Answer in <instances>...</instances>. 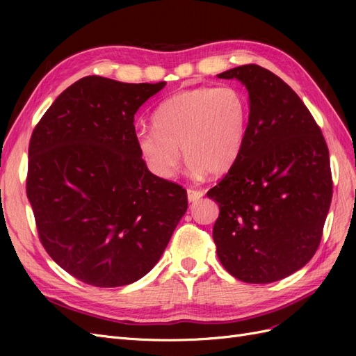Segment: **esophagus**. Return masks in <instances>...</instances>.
Wrapping results in <instances>:
<instances>
[{
    "label": "esophagus",
    "instance_id": "obj_1",
    "mask_svg": "<svg viewBox=\"0 0 356 356\" xmlns=\"http://www.w3.org/2000/svg\"><path fill=\"white\" fill-rule=\"evenodd\" d=\"M203 195H204V193L200 188H193V187L187 188V197H188L190 202H195V200L200 199Z\"/></svg>",
    "mask_w": 356,
    "mask_h": 356
}]
</instances>
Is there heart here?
Segmentation results:
<instances>
[{
    "label": "heart",
    "instance_id": "b5f03b06",
    "mask_svg": "<svg viewBox=\"0 0 356 356\" xmlns=\"http://www.w3.org/2000/svg\"><path fill=\"white\" fill-rule=\"evenodd\" d=\"M250 122V104L236 86H204L181 90L153 114L154 131L136 135L139 154L159 178H172L179 149L193 172L217 175L238 160Z\"/></svg>",
    "mask_w": 356,
    "mask_h": 356
}]
</instances>
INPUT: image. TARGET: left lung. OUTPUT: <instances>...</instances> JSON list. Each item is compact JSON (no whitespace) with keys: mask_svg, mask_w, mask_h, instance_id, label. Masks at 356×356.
I'll use <instances>...</instances> for the list:
<instances>
[{"mask_svg":"<svg viewBox=\"0 0 356 356\" xmlns=\"http://www.w3.org/2000/svg\"><path fill=\"white\" fill-rule=\"evenodd\" d=\"M250 95L242 152L207 195L220 207L212 238L221 264L248 284H270L315 255L330 203L328 147L307 106L255 63L218 74Z\"/></svg>","mask_w":356,"mask_h":356,"instance_id":"1","label":"left lung"}]
</instances>
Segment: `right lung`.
Returning a JSON list of instances; mask_svg holds the SVG:
<instances>
[{
  "instance_id": "right-lung-1",
  "label": "right lung",
  "mask_w": 356,
  "mask_h": 356,
  "mask_svg": "<svg viewBox=\"0 0 356 356\" xmlns=\"http://www.w3.org/2000/svg\"><path fill=\"white\" fill-rule=\"evenodd\" d=\"M165 84L83 77L32 132L26 195L38 238L84 284L114 288L145 276L187 211V191L153 175L136 145L135 114Z\"/></svg>"
}]
</instances>
